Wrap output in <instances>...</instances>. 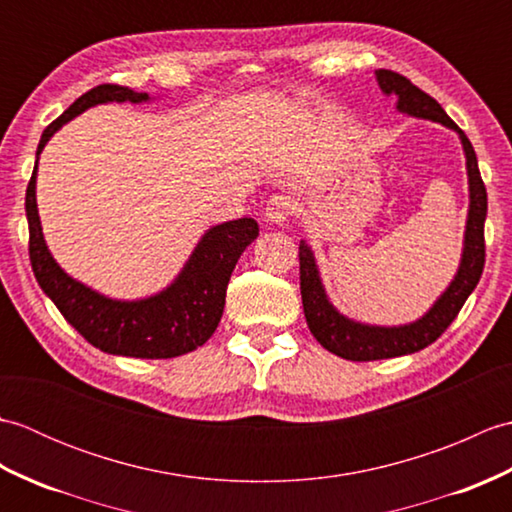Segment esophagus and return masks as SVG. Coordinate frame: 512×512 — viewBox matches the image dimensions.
Instances as JSON below:
<instances>
[{"instance_id":"obj_1","label":"esophagus","mask_w":512,"mask_h":512,"mask_svg":"<svg viewBox=\"0 0 512 512\" xmlns=\"http://www.w3.org/2000/svg\"><path fill=\"white\" fill-rule=\"evenodd\" d=\"M297 202L288 193H275L266 204V220L270 224H284L295 213Z\"/></svg>"}]
</instances>
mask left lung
I'll use <instances>...</instances> for the list:
<instances>
[{"label": "left lung", "mask_w": 512, "mask_h": 512, "mask_svg": "<svg viewBox=\"0 0 512 512\" xmlns=\"http://www.w3.org/2000/svg\"><path fill=\"white\" fill-rule=\"evenodd\" d=\"M376 79L380 90L387 96H396V107L402 114L429 118L433 123H442L444 127L458 132L466 156L471 202L469 217H466L464 248L458 273H455L449 288L442 292L440 299L433 303V308L424 314L422 319L409 325H398V328H380V325H367L343 317V314L332 306L328 295H325L319 268L317 262H314V253L310 246L306 242L299 244L301 301L303 312H306L308 328L325 350L341 358H347V361H380V358H394L420 352L427 345H431L449 328L453 319L458 317L464 301L469 299V295L475 290L477 281L482 277L486 257L484 220L488 200L480 169H477V156L471 140L451 121L436 99L424 94L402 74L391 70H376Z\"/></svg>", "instance_id": "left-lung-1"}]
</instances>
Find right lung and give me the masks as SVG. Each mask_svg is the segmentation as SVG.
I'll return each mask as SVG.
<instances>
[{
  "label": "right lung",
  "instance_id": "obj_1",
  "mask_svg": "<svg viewBox=\"0 0 512 512\" xmlns=\"http://www.w3.org/2000/svg\"><path fill=\"white\" fill-rule=\"evenodd\" d=\"M145 103L147 92H134L125 85H96L79 96L57 121L43 129L39 154L52 134L74 116L101 103ZM37 162L26 189L28 217V253L32 273L41 290L85 341L101 352L132 358H173L198 350L211 339L222 319L226 286L233 268L246 246L259 235L253 217L217 224L204 233L189 262L171 286L154 297L138 301H118L83 286L81 281L65 275L54 262L46 239L41 233L37 211Z\"/></svg>",
  "mask_w": 512,
  "mask_h": 512
}]
</instances>
